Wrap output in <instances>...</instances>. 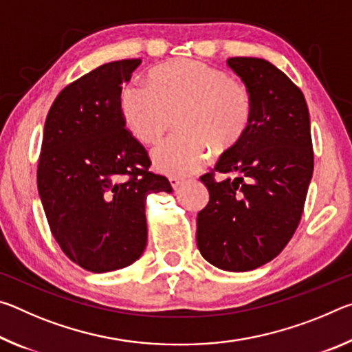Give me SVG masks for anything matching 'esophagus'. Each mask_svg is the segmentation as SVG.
<instances>
[{"label":"esophagus","instance_id":"esophagus-1","mask_svg":"<svg viewBox=\"0 0 352 352\" xmlns=\"http://www.w3.org/2000/svg\"><path fill=\"white\" fill-rule=\"evenodd\" d=\"M169 183H170L172 188L178 189V186H180V184H182V178H178V177H175V175H170V177H169Z\"/></svg>","mask_w":352,"mask_h":352}]
</instances>
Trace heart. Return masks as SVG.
I'll return each instance as SVG.
<instances>
[{
    "label": "heart",
    "mask_w": 352,
    "mask_h": 352,
    "mask_svg": "<svg viewBox=\"0 0 352 352\" xmlns=\"http://www.w3.org/2000/svg\"><path fill=\"white\" fill-rule=\"evenodd\" d=\"M127 129L142 144H155L177 118L180 135L153 148L160 172L190 175L211 157L225 153L245 138L253 122L248 87L223 69L194 58H174L151 69L147 87L127 83L119 94Z\"/></svg>",
    "instance_id": "b5f03b06"
}]
</instances>
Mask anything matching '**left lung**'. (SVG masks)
<instances>
[{"label": "left lung", "instance_id": "1", "mask_svg": "<svg viewBox=\"0 0 352 352\" xmlns=\"http://www.w3.org/2000/svg\"><path fill=\"white\" fill-rule=\"evenodd\" d=\"M226 63L252 93L253 122L200 177L210 201L197 216V247L219 269L247 272L276 258L300 223L314 172L311 119L305 94L275 65L256 57Z\"/></svg>", "mask_w": 352, "mask_h": 352}]
</instances>
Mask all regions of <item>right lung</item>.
I'll list each match as a JSON object with an SVG mask.
<instances>
[{"instance_id": "add662e5", "label": "right lung", "mask_w": 352, "mask_h": 352, "mask_svg": "<svg viewBox=\"0 0 352 352\" xmlns=\"http://www.w3.org/2000/svg\"><path fill=\"white\" fill-rule=\"evenodd\" d=\"M140 63L100 65L65 87L46 116L37 168L41 205L62 252L93 273L140 258L146 197L172 190L168 178L148 170L147 151L119 110L122 82Z\"/></svg>"}]
</instances>
